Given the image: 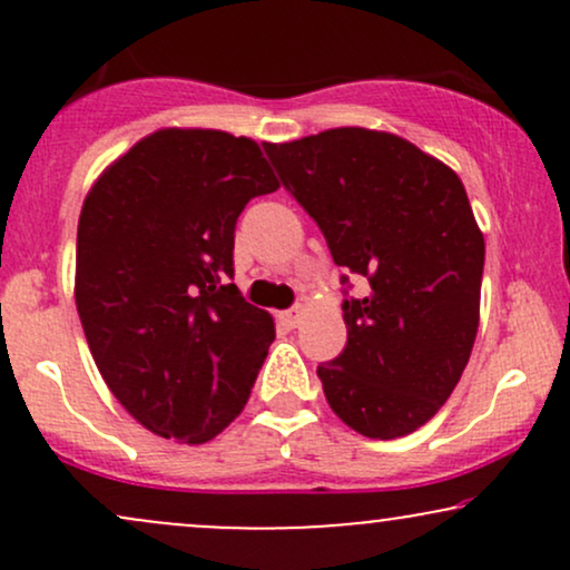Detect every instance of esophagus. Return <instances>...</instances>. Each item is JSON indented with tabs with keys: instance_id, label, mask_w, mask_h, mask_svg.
Instances as JSON below:
<instances>
[{
	"instance_id": "esophagus-1",
	"label": "esophagus",
	"mask_w": 570,
	"mask_h": 570,
	"mask_svg": "<svg viewBox=\"0 0 570 570\" xmlns=\"http://www.w3.org/2000/svg\"><path fill=\"white\" fill-rule=\"evenodd\" d=\"M281 318H284V324L289 326V330H294V326L303 324V318H305V307H303V305H294L292 311L281 313Z\"/></svg>"
}]
</instances>
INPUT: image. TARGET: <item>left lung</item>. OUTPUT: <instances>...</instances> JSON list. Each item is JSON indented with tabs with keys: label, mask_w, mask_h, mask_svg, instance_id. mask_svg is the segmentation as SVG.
<instances>
[{
	"label": "left lung",
	"mask_w": 570,
	"mask_h": 570,
	"mask_svg": "<svg viewBox=\"0 0 570 570\" xmlns=\"http://www.w3.org/2000/svg\"><path fill=\"white\" fill-rule=\"evenodd\" d=\"M263 147L335 265L370 281L367 297L343 303V353L316 370L326 402L370 440L412 434L453 394L480 326L485 238L466 189L385 130L332 128Z\"/></svg>",
	"instance_id": "left-lung-1"
}]
</instances>
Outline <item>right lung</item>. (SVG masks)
I'll list each match as a JSON object with an SVG mask.
<instances>
[{
  "label": "right lung",
  "mask_w": 570,
  "mask_h": 570,
  "mask_svg": "<svg viewBox=\"0 0 570 570\" xmlns=\"http://www.w3.org/2000/svg\"><path fill=\"white\" fill-rule=\"evenodd\" d=\"M273 189L257 141L163 128L82 203L75 299L85 340L117 402L153 434L203 444L246 407L276 330L230 284L235 222Z\"/></svg>",
  "instance_id": "obj_1"
}]
</instances>
